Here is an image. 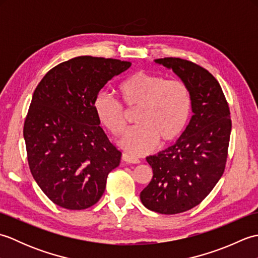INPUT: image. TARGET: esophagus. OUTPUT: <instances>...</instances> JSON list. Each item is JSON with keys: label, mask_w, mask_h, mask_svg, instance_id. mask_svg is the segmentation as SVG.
<instances>
[{"label": "esophagus", "mask_w": 258, "mask_h": 258, "mask_svg": "<svg viewBox=\"0 0 258 258\" xmlns=\"http://www.w3.org/2000/svg\"><path fill=\"white\" fill-rule=\"evenodd\" d=\"M122 160L126 163H132V164H139L140 163V160L138 157L131 156L128 154H126V153H123V154H122Z\"/></svg>", "instance_id": "obj_1"}]
</instances>
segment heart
<instances>
[{
    "label": "heart",
    "instance_id": "obj_1",
    "mask_svg": "<svg viewBox=\"0 0 258 258\" xmlns=\"http://www.w3.org/2000/svg\"><path fill=\"white\" fill-rule=\"evenodd\" d=\"M117 92L126 111H136L134 122L138 125L122 141V146L132 154H145L157 142L172 143L188 124L193 97L182 81L139 71L120 82ZM93 107L104 127L114 138H122L127 127V113L122 104L100 92Z\"/></svg>",
    "mask_w": 258,
    "mask_h": 258
}]
</instances>
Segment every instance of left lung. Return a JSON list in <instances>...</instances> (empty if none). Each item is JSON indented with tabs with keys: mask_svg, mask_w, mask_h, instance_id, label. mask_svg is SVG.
Instances as JSON below:
<instances>
[{
	"mask_svg": "<svg viewBox=\"0 0 258 258\" xmlns=\"http://www.w3.org/2000/svg\"><path fill=\"white\" fill-rule=\"evenodd\" d=\"M189 87L193 116L174 145L146 157L153 169L150 184L141 191L149 210L172 215L199 205L211 193L225 169L232 120L218 81L204 68L178 57L157 58Z\"/></svg>",
	"mask_w": 258,
	"mask_h": 258,
	"instance_id": "1",
	"label": "left lung"
}]
</instances>
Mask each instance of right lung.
I'll list each match as a JSON object with an SVG mask.
<instances>
[{
	"label": "right lung",
	"instance_id": "add662e5",
	"mask_svg": "<svg viewBox=\"0 0 258 258\" xmlns=\"http://www.w3.org/2000/svg\"><path fill=\"white\" fill-rule=\"evenodd\" d=\"M131 65L78 56L54 67L36 86L23 135L33 177L54 204L73 211L93 206L119 165L122 153L104 133L93 102Z\"/></svg>",
	"mask_w": 258,
	"mask_h": 258
}]
</instances>
